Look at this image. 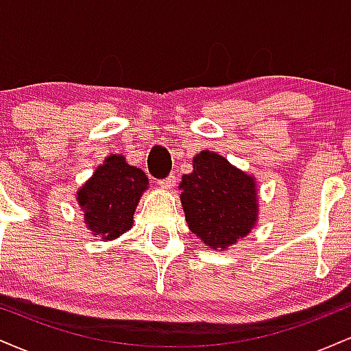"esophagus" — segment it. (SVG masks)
Wrapping results in <instances>:
<instances>
[{"instance_id": "obj_1", "label": "esophagus", "mask_w": 351, "mask_h": 351, "mask_svg": "<svg viewBox=\"0 0 351 351\" xmlns=\"http://www.w3.org/2000/svg\"><path fill=\"white\" fill-rule=\"evenodd\" d=\"M158 184L163 189H173V188H175V184H176V176L175 175H168L167 178L160 180Z\"/></svg>"}]
</instances>
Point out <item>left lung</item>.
<instances>
[{
    "label": "left lung",
    "mask_w": 351,
    "mask_h": 351,
    "mask_svg": "<svg viewBox=\"0 0 351 351\" xmlns=\"http://www.w3.org/2000/svg\"><path fill=\"white\" fill-rule=\"evenodd\" d=\"M181 204L191 232L211 249H226L256 224V183L217 153L201 152L183 176Z\"/></svg>",
    "instance_id": "1"
}]
</instances>
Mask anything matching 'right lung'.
I'll use <instances>...</instances> for the list:
<instances>
[{"instance_id":"right-lung-1","label":"right lung","mask_w":351,"mask_h":351,"mask_svg":"<svg viewBox=\"0 0 351 351\" xmlns=\"http://www.w3.org/2000/svg\"><path fill=\"white\" fill-rule=\"evenodd\" d=\"M148 188L147 175L110 155L79 189L77 199L87 228L100 239H115L132 228L140 196Z\"/></svg>"}]
</instances>
